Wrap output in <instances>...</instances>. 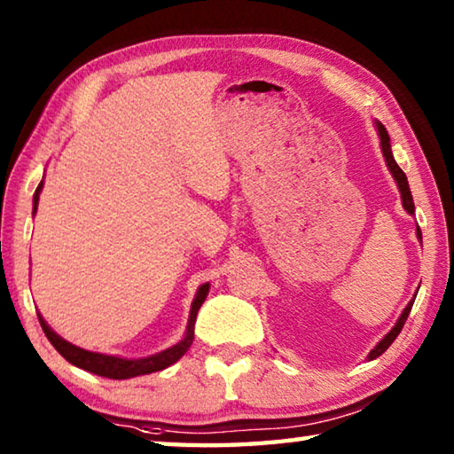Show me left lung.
Segmentation results:
<instances>
[{
    "label": "left lung",
    "instance_id": "left-lung-1",
    "mask_svg": "<svg viewBox=\"0 0 454 454\" xmlns=\"http://www.w3.org/2000/svg\"><path fill=\"white\" fill-rule=\"evenodd\" d=\"M376 128H379V136H380V145H382V153H384V158H387V166L390 168V172H393V176H395V180H396V184H398V190H401V196H403V206H404V210L409 212V214H412L414 212V202H412V194H411V188H409V182H406V176H404V172L401 170V168H398V164L395 162V158H393V152H390V137H388V132H387V128H384L380 121H376ZM417 236H419V240L422 242V232H420V228H417ZM412 302L414 301H411L409 302V306H406L404 309V312L401 314V318H398V322L395 325V328L390 330V333L382 338V340L376 344V347L371 350V355H368V360H372V358H376V356H380L384 350H387L390 344L395 342V338L401 334V330H403V326H404V322H406V318H409V314H411V309H412Z\"/></svg>",
    "mask_w": 454,
    "mask_h": 454
}]
</instances>
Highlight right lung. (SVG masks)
<instances>
[{
	"label": "right lung",
	"instance_id": "obj_1",
	"mask_svg": "<svg viewBox=\"0 0 454 454\" xmlns=\"http://www.w3.org/2000/svg\"><path fill=\"white\" fill-rule=\"evenodd\" d=\"M43 188V182H40V186L35 188L34 194V214L37 210V200H40V192ZM210 284H202L198 290V294L192 302V310H190V320H188V330L184 340L176 344V347L168 348L160 355H153L148 358H137V360H126V358H118V356H107V355H98V352H88L83 348L74 347L64 338L58 336L53 330L45 325V320L42 317L40 325L43 328L45 336L51 342V347L56 348L61 356H64L67 363H72L75 366L83 368V371L94 372L98 376H106V379H116V380H124V379H132V376H140V374H150L156 371H164L170 364H174L176 360H180L184 355H186L188 348L192 347V340H194V322H196V314L200 310V306L206 301V294H208Z\"/></svg>",
	"mask_w": 454,
	"mask_h": 454
}]
</instances>
